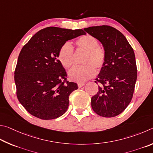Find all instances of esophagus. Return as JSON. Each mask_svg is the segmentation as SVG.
Masks as SVG:
<instances>
[{"instance_id":"1","label":"esophagus","mask_w":153,"mask_h":153,"mask_svg":"<svg viewBox=\"0 0 153 153\" xmlns=\"http://www.w3.org/2000/svg\"><path fill=\"white\" fill-rule=\"evenodd\" d=\"M85 85V82H79V83H78V87H79V88H81V87H83Z\"/></svg>"}]
</instances>
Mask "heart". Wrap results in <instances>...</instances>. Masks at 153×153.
Instances as JSON below:
<instances>
[{"instance_id": "obj_1", "label": "heart", "mask_w": 153, "mask_h": 153, "mask_svg": "<svg viewBox=\"0 0 153 153\" xmlns=\"http://www.w3.org/2000/svg\"><path fill=\"white\" fill-rule=\"evenodd\" d=\"M79 49L86 52L82 64L85 65L74 66L68 71L71 81L83 82L91 79L96 74L95 68L103 66L105 60V52L99 45L98 40L90 35L81 36L76 41ZM74 50L71 43L66 42L58 52V60L65 68H70L73 64Z\"/></svg>"}]
</instances>
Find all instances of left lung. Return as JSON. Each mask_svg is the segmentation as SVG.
I'll list each match as a JSON object with an SVG mask.
<instances>
[{"instance_id":"obj_1","label":"left lung","mask_w":153,"mask_h":153,"mask_svg":"<svg viewBox=\"0 0 153 153\" xmlns=\"http://www.w3.org/2000/svg\"><path fill=\"white\" fill-rule=\"evenodd\" d=\"M84 30L101 43L105 52V62L95 81L101 86L91 98L92 109L100 116L115 117L132 100L137 79L134 52L126 37L116 28L101 25Z\"/></svg>"}]
</instances>
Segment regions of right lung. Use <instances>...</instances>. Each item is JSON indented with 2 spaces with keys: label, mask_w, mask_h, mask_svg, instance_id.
Masks as SVG:
<instances>
[{
  "label": "right lung",
  "mask_w": 153,
  "mask_h": 153,
  "mask_svg": "<svg viewBox=\"0 0 153 153\" xmlns=\"http://www.w3.org/2000/svg\"><path fill=\"white\" fill-rule=\"evenodd\" d=\"M86 33L82 29L48 27L34 35L23 47L15 71L19 101L29 114L52 120L65 113L69 95L77 84L65 81L66 72L58 59L66 42Z\"/></svg>",
  "instance_id": "1"
}]
</instances>
